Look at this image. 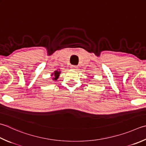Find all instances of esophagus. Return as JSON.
<instances>
[{
	"label": "esophagus",
	"mask_w": 146,
	"mask_h": 146,
	"mask_svg": "<svg viewBox=\"0 0 146 146\" xmlns=\"http://www.w3.org/2000/svg\"><path fill=\"white\" fill-rule=\"evenodd\" d=\"M71 69H73V70H77L78 66H77L73 65V66H71Z\"/></svg>",
	"instance_id": "esophagus-1"
}]
</instances>
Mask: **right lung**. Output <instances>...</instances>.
Wrapping results in <instances>:
<instances>
[{
	"mask_svg": "<svg viewBox=\"0 0 146 146\" xmlns=\"http://www.w3.org/2000/svg\"><path fill=\"white\" fill-rule=\"evenodd\" d=\"M60 72H61V71H55V72H54V77H53V80H56L58 78ZM52 76H53V74H52Z\"/></svg>",
	"mask_w": 146,
	"mask_h": 146,
	"instance_id": "obj_1",
	"label": "right lung"
}]
</instances>
